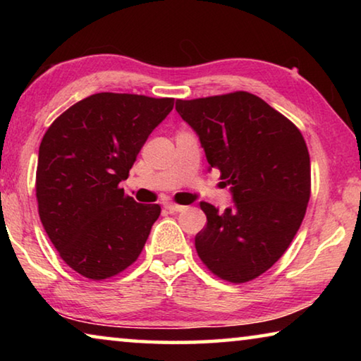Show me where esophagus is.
I'll use <instances>...</instances> for the list:
<instances>
[{"label": "esophagus", "instance_id": "esophagus-1", "mask_svg": "<svg viewBox=\"0 0 361 361\" xmlns=\"http://www.w3.org/2000/svg\"><path fill=\"white\" fill-rule=\"evenodd\" d=\"M164 207H166V209L170 213H178V212H183V210L186 209L185 205H178V204H175V202H166V204H164Z\"/></svg>", "mask_w": 361, "mask_h": 361}]
</instances>
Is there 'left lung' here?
<instances>
[{
  "label": "left lung",
  "instance_id": "obj_1",
  "mask_svg": "<svg viewBox=\"0 0 361 361\" xmlns=\"http://www.w3.org/2000/svg\"><path fill=\"white\" fill-rule=\"evenodd\" d=\"M176 111L199 135L212 169L231 186L234 205L219 213L200 202L205 228L195 250L216 277L253 280L280 259L307 209L310 157L290 119L250 92L176 100Z\"/></svg>",
  "mask_w": 361,
  "mask_h": 361
}]
</instances>
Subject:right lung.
<instances>
[{"instance_id": "obj_1", "label": "right lung", "mask_w": 361, "mask_h": 361, "mask_svg": "<svg viewBox=\"0 0 361 361\" xmlns=\"http://www.w3.org/2000/svg\"><path fill=\"white\" fill-rule=\"evenodd\" d=\"M173 99L94 94L52 122L39 145L36 199L41 223L66 264L103 280L135 262L161 207L119 188Z\"/></svg>"}]
</instances>
